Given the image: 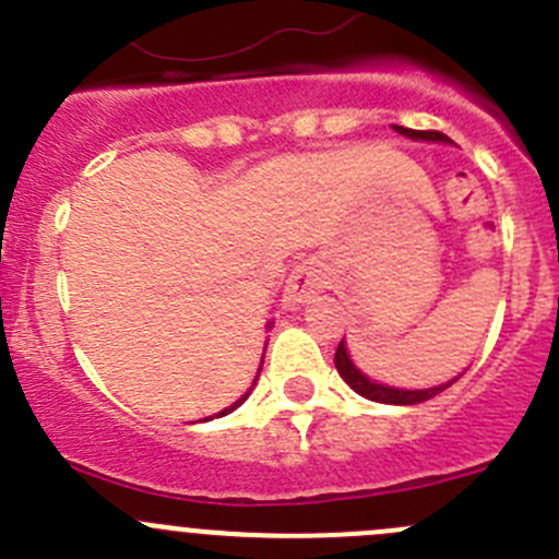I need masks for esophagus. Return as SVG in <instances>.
<instances>
[{"instance_id":"esophagus-1","label":"esophagus","mask_w":559,"mask_h":559,"mask_svg":"<svg viewBox=\"0 0 559 559\" xmlns=\"http://www.w3.org/2000/svg\"><path fill=\"white\" fill-rule=\"evenodd\" d=\"M321 286H324V273L319 270V264L300 262L295 270H292L289 278H286L284 302L292 308L302 306V302L311 300Z\"/></svg>"}]
</instances>
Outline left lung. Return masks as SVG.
<instances>
[{
	"mask_svg": "<svg viewBox=\"0 0 559 559\" xmlns=\"http://www.w3.org/2000/svg\"><path fill=\"white\" fill-rule=\"evenodd\" d=\"M394 129H397L403 138L416 140V143H452V140H449L443 132H416V129H405V127H394ZM335 368H337V373H341V379L346 381L354 392L362 394V397H368V400H373V403H384V405H419V403H425V400H432L436 394H441L443 389L452 386L454 381L462 376L460 373L456 379L447 381V384L427 386V389H403V386L381 384V381L370 379L368 373H362V370L354 365L352 354H348V348H346V341L337 343Z\"/></svg>",
	"mask_w": 559,
	"mask_h": 559,
	"instance_id": "1",
	"label": "left lung"
}]
</instances>
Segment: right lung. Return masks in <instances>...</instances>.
I'll use <instances>...</instances> for the list:
<instances>
[{
	"instance_id": "add662e5",
	"label": "right lung",
	"mask_w": 559,
	"mask_h": 559,
	"mask_svg": "<svg viewBox=\"0 0 559 559\" xmlns=\"http://www.w3.org/2000/svg\"><path fill=\"white\" fill-rule=\"evenodd\" d=\"M270 326H273V321H267V330H270ZM264 348H267V343H264ZM262 365H264V354H262V362H259V370H257V379H253V384H251V386H257V381H259V373H262ZM248 394H251V389H248V392H246V394H240V397H238V400H235V403H233V405H229V408L218 411V414H213V416H227V414H233V411H235V408H240V405H243V403H246V397H248ZM213 416H205V419H200V421H211V419H213ZM191 425H194V421H191Z\"/></svg>"
}]
</instances>
